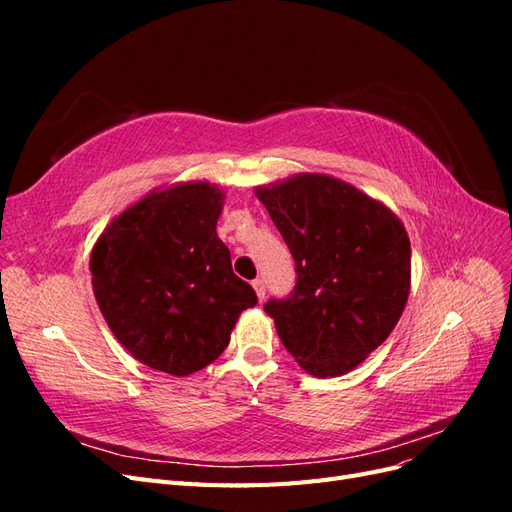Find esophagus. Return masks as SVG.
<instances>
[{"label":"esophagus","mask_w":512,"mask_h":512,"mask_svg":"<svg viewBox=\"0 0 512 512\" xmlns=\"http://www.w3.org/2000/svg\"><path fill=\"white\" fill-rule=\"evenodd\" d=\"M252 286H254V290H256V297H258V301L262 303V299H265V282H262L260 277H258V280H254V282H252Z\"/></svg>","instance_id":"34e87169"}]
</instances>
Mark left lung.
Masks as SVG:
<instances>
[{
	"instance_id": "obj_1",
	"label": "left lung",
	"mask_w": 512,
	"mask_h": 512,
	"mask_svg": "<svg viewBox=\"0 0 512 512\" xmlns=\"http://www.w3.org/2000/svg\"><path fill=\"white\" fill-rule=\"evenodd\" d=\"M254 194L297 265L290 297L265 305L277 335L307 374H348L404 314L412 277L406 226L331 175L299 173Z\"/></svg>"
}]
</instances>
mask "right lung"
I'll return each instance as SVG.
<instances>
[{"label":"right lung","mask_w":512,"mask_h":512,"mask_svg":"<svg viewBox=\"0 0 512 512\" xmlns=\"http://www.w3.org/2000/svg\"><path fill=\"white\" fill-rule=\"evenodd\" d=\"M226 194L209 181L151 190L106 224L89 256L91 286L117 342L170 376L211 365L254 288L232 273L218 237Z\"/></svg>","instance_id":"obj_1"}]
</instances>
